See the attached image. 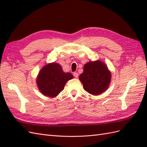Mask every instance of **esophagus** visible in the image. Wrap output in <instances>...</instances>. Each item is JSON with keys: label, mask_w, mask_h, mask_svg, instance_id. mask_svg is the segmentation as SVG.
Returning <instances> with one entry per match:
<instances>
[{"label": "esophagus", "mask_w": 147, "mask_h": 147, "mask_svg": "<svg viewBox=\"0 0 147 147\" xmlns=\"http://www.w3.org/2000/svg\"><path fill=\"white\" fill-rule=\"evenodd\" d=\"M73 76H74V78H78V73H73Z\"/></svg>", "instance_id": "obj_1"}]
</instances>
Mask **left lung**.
<instances>
[{"instance_id": "obj_1", "label": "left lung", "mask_w": 147, "mask_h": 147, "mask_svg": "<svg viewBox=\"0 0 147 147\" xmlns=\"http://www.w3.org/2000/svg\"><path fill=\"white\" fill-rule=\"evenodd\" d=\"M79 79L85 91L93 95H98L108 88L111 74L103 62L90 61L84 65L83 72Z\"/></svg>"}]
</instances>
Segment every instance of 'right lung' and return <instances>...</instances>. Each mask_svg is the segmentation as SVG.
I'll use <instances>...</instances> for the list:
<instances>
[{"label":"right lung","mask_w":147,"mask_h":147,"mask_svg":"<svg viewBox=\"0 0 147 147\" xmlns=\"http://www.w3.org/2000/svg\"><path fill=\"white\" fill-rule=\"evenodd\" d=\"M73 78V74L64 73L60 64L52 62L42 68L37 76L36 84L43 95L55 97L64 90L67 81Z\"/></svg>","instance_id":"obj_1"}]
</instances>
